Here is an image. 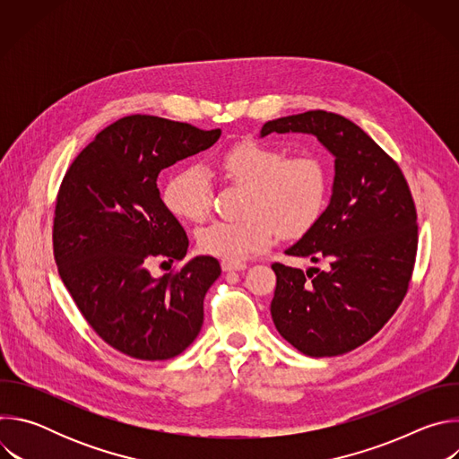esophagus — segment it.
<instances>
[{"mask_svg":"<svg viewBox=\"0 0 459 459\" xmlns=\"http://www.w3.org/2000/svg\"><path fill=\"white\" fill-rule=\"evenodd\" d=\"M221 269L225 273H234V271H245L247 269V264H243V261H221Z\"/></svg>","mask_w":459,"mask_h":459,"instance_id":"1","label":"esophagus"}]
</instances>
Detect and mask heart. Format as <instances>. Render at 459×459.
Wrapping results in <instances>:
<instances>
[{"label": "heart", "instance_id": "obj_1", "mask_svg": "<svg viewBox=\"0 0 459 459\" xmlns=\"http://www.w3.org/2000/svg\"><path fill=\"white\" fill-rule=\"evenodd\" d=\"M216 167L227 181L247 188L245 218L204 227L195 238L205 254L238 261L267 248L278 229L285 236H301L326 205L329 172L317 156L287 158L278 147L248 140L227 149ZM211 198V179L200 167L174 172L163 190L170 214L190 223L207 218Z\"/></svg>", "mask_w": 459, "mask_h": 459}]
</instances>
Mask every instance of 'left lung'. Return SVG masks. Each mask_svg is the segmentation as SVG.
<instances>
[{
    "mask_svg": "<svg viewBox=\"0 0 459 459\" xmlns=\"http://www.w3.org/2000/svg\"><path fill=\"white\" fill-rule=\"evenodd\" d=\"M273 133L312 134L334 156L329 205L285 250L329 267L274 264L273 321L299 352L340 356L368 342L403 301L418 250L416 207L400 167L351 119L308 110L267 121L259 138Z\"/></svg>",
    "mask_w": 459,
    "mask_h": 459,
    "instance_id": "obj_1",
    "label": "left lung"
}]
</instances>
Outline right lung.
<instances>
[{
  "label": "right lung",
  "instance_id": "obj_1",
  "mask_svg": "<svg viewBox=\"0 0 459 459\" xmlns=\"http://www.w3.org/2000/svg\"><path fill=\"white\" fill-rule=\"evenodd\" d=\"M220 136V128L126 116L103 128L63 178L52 232L59 276L96 334L130 358L170 359L202 331L204 299L221 267L195 255L176 274H151L152 261L172 264L188 250L156 181Z\"/></svg>",
  "mask_w": 459,
  "mask_h": 459
}]
</instances>
